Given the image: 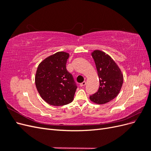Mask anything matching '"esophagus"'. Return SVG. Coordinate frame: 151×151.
<instances>
[{"instance_id": "1", "label": "esophagus", "mask_w": 151, "mask_h": 151, "mask_svg": "<svg viewBox=\"0 0 151 151\" xmlns=\"http://www.w3.org/2000/svg\"><path fill=\"white\" fill-rule=\"evenodd\" d=\"M86 84V81H84V82H83V83L80 84V86H81V87L85 86Z\"/></svg>"}]
</instances>
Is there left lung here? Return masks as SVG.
Here are the masks:
<instances>
[{
    "label": "left lung",
    "mask_w": 151,
    "mask_h": 151,
    "mask_svg": "<svg viewBox=\"0 0 151 151\" xmlns=\"http://www.w3.org/2000/svg\"><path fill=\"white\" fill-rule=\"evenodd\" d=\"M99 77V88L96 93L90 96L92 102L103 104L109 102L119 94L123 76L119 67L108 54L96 50L91 53Z\"/></svg>",
    "instance_id": "1"
}]
</instances>
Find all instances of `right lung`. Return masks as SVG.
Instances as JSON below:
<instances>
[{
	"mask_svg": "<svg viewBox=\"0 0 151 151\" xmlns=\"http://www.w3.org/2000/svg\"><path fill=\"white\" fill-rule=\"evenodd\" d=\"M69 54L58 52L41 62L36 72L35 84L40 96L53 106H63L74 99L77 85L66 68Z\"/></svg>",
	"mask_w": 151,
	"mask_h": 151,
	"instance_id": "right-lung-1",
	"label": "right lung"
}]
</instances>
